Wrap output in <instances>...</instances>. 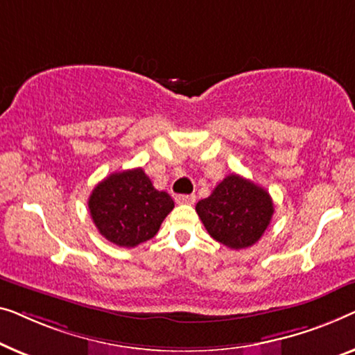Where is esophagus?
Returning <instances> with one entry per match:
<instances>
[{"mask_svg":"<svg viewBox=\"0 0 355 355\" xmlns=\"http://www.w3.org/2000/svg\"><path fill=\"white\" fill-rule=\"evenodd\" d=\"M177 204H194V201H196V196L194 194H178V196L175 198Z\"/></svg>","mask_w":355,"mask_h":355,"instance_id":"obj_1","label":"esophagus"}]
</instances>
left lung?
<instances>
[{"mask_svg":"<svg viewBox=\"0 0 355 355\" xmlns=\"http://www.w3.org/2000/svg\"><path fill=\"white\" fill-rule=\"evenodd\" d=\"M267 189L232 173L214 188L211 196L196 204L207 233L232 249H246L262 238L273 216Z\"/></svg>","mask_w":355,"mask_h":355,"instance_id":"1","label":"left lung"}]
</instances>
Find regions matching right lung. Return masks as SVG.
<instances>
[{"instance_id": "obj_1", "label": "right lung", "mask_w": 355, "mask_h": 355, "mask_svg": "<svg viewBox=\"0 0 355 355\" xmlns=\"http://www.w3.org/2000/svg\"><path fill=\"white\" fill-rule=\"evenodd\" d=\"M173 206V199L157 191L141 167L111 173L88 198L98 232L121 248H135L151 239Z\"/></svg>"}]
</instances>
